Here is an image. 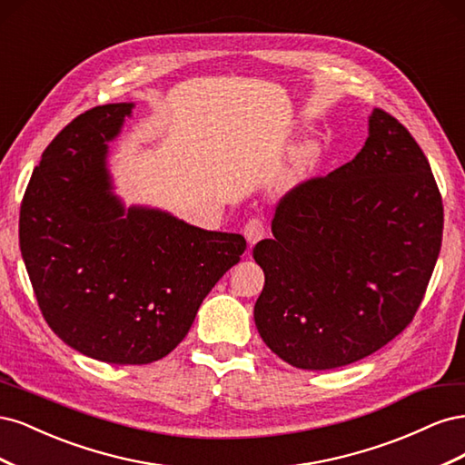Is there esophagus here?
Returning <instances> with one entry per match:
<instances>
[{"label": "esophagus", "mask_w": 465, "mask_h": 465, "mask_svg": "<svg viewBox=\"0 0 465 465\" xmlns=\"http://www.w3.org/2000/svg\"><path fill=\"white\" fill-rule=\"evenodd\" d=\"M242 232H244V236H246V241H248V244L250 246H254L258 241H262L263 238V234H265V227H263V221L262 219H258V217H254V219H250L246 224H244V229H242Z\"/></svg>", "instance_id": "1"}]
</instances>
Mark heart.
Wrapping results in <instances>:
<instances>
[{
	"instance_id": "b5f03b06",
	"label": "heart",
	"mask_w": 465,
	"mask_h": 465,
	"mask_svg": "<svg viewBox=\"0 0 465 465\" xmlns=\"http://www.w3.org/2000/svg\"><path fill=\"white\" fill-rule=\"evenodd\" d=\"M320 157H322V151L316 142L301 143L292 151L287 171L283 173V176H281L283 186L291 188L294 184H299V182H302L318 166Z\"/></svg>"
}]
</instances>
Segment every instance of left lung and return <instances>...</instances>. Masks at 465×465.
Listing matches in <instances>:
<instances>
[{
  "label": "left lung",
  "mask_w": 465,
  "mask_h": 465,
  "mask_svg": "<svg viewBox=\"0 0 465 465\" xmlns=\"http://www.w3.org/2000/svg\"><path fill=\"white\" fill-rule=\"evenodd\" d=\"M444 211L411 134L374 108L357 157L291 190L254 248L256 328L304 371L345 367L405 330L425 297Z\"/></svg>",
  "instance_id": "1"
}]
</instances>
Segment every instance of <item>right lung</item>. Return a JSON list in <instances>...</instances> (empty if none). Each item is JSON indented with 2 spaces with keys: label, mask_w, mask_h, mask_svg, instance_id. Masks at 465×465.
<instances>
[{
  "label": "right lung",
  "mask_w": 465,
  "mask_h": 465,
  "mask_svg": "<svg viewBox=\"0 0 465 465\" xmlns=\"http://www.w3.org/2000/svg\"><path fill=\"white\" fill-rule=\"evenodd\" d=\"M134 103L87 110L42 153L19 242L42 316L64 343L110 364L166 357L246 250L242 234L193 227L112 192L108 143Z\"/></svg>",
  "instance_id": "right-lung-1"
}]
</instances>
